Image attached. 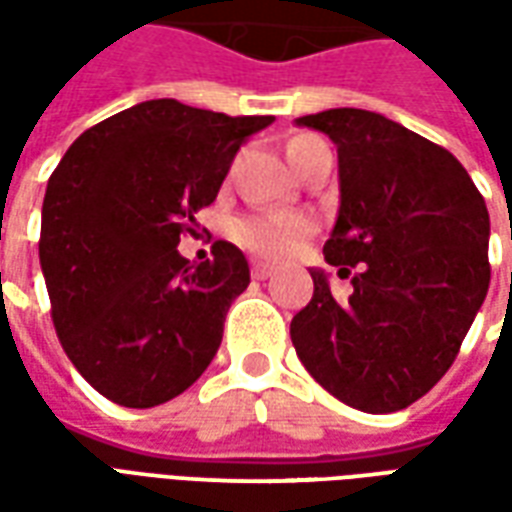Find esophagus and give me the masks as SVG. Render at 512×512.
I'll return each instance as SVG.
<instances>
[{"label":"esophagus","mask_w":512,"mask_h":512,"mask_svg":"<svg viewBox=\"0 0 512 512\" xmlns=\"http://www.w3.org/2000/svg\"><path fill=\"white\" fill-rule=\"evenodd\" d=\"M274 274V268L266 266V263H260V260H252V277L255 279H268Z\"/></svg>","instance_id":"34e87169"}]
</instances>
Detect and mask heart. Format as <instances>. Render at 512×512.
<instances>
[{
    "label": "heart",
    "mask_w": 512,
    "mask_h": 512,
    "mask_svg": "<svg viewBox=\"0 0 512 512\" xmlns=\"http://www.w3.org/2000/svg\"><path fill=\"white\" fill-rule=\"evenodd\" d=\"M315 142H321L318 136L299 134L288 142L290 164L299 172L304 153ZM315 233V222L304 213H252L233 224V238L238 244L255 252L257 257L266 260H288L307 244V238Z\"/></svg>",
    "instance_id": "1"
}]
</instances>
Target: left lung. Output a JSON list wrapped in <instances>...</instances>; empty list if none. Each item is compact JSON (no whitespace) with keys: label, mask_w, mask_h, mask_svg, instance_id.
Listing matches in <instances>:
<instances>
[{"label":"left lung","mask_w":512,"mask_h":512,"mask_svg":"<svg viewBox=\"0 0 512 512\" xmlns=\"http://www.w3.org/2000/svg\"><path fill=\"white\" fill-rule=\"evenodd\" d=\"M337 145L340 213L323 246L351 277L334 299L310 271L312 301L290 340L318 384L345 406L389 414L411 406L450 370L483 307L488 208L450 150L365 109H326L296 120Z\"/></svg>","instance_id":"obj_1"}]
</instances>
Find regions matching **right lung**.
Here are the masks:
<instances>
[{
  "mask_svg": "<svg viewBox=\"0 0 512 512\" xmlns=\"http://www.w3.org/2000/svg\"><path fill=\"white\" fill-rule=\"evenodd\" d=\"M274 123L158 98L87 128L51 172L40 268L65 354L126 408L186 392L222 345L224 315L249 285L238 246L200 266L178 252L238 147Z\"/></svg>",
  "mask_w": 512,
  "mask_h": 512,
  "instance_id": "1",
  "label": "right lung"
}]
</instances>
